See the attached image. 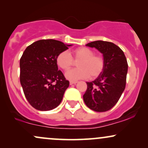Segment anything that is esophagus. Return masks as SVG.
I'll return each mask as SVG.
<instances>
[{
    "label": "esophagus",
    "instance_id": "34e87169",
    "mask_svg": "<svg viewBox=\"0 0 148 148\" xmlns=\"http://www.w3.org/2000/svg\"><path fill=\"white\" fill-rule=\"evenodd\" d=\"M76 83H77V81H69V84H70V85L76 84Z\"/></svg>",
    "mask_w": 148,
    "mask_h": 148
}]
</instances>
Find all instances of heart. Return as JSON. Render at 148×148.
<instances>
[{
  "label": "heart",
  "mask_w": 148,
  "mask_h": 148,
  "mask_svg": "<svg viewBox=\"0 0 148 148\" xmlns=\"http://www.w3.org/2000/svg\"><path fill=\"white\" fill-rule=\"evenodd\" d=\"M73 58L78 62V68L71 69L66 73V77L69 80L90 79L99 76L103 72L105 60L102 56L95 54V51L88 47H79L72 51ZM68 52L64 51L57 56L58 65L64 71L69 70L74 64V60Z\"/></svg>",
  "instance_id": "heart-1"
}]
</instances>
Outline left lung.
Returning <instances> with one entry per match:
<instances>
[{
	"instance_id": "1",
	"label": "left lung",
	"mask_w": 148,
	"mask_h": 148,
	"mask_svg": "<svg viewBox=\"0 0 148 148\" xmlns=\"http://www.w3.org/2000/svg\"><path fill=\"white\" fill-rule=\"evenodd\" d=\"M86 46L95 47L103 53L105 66L97 79L86 83L84 102L95 111H107L116 104L125 88L128 69L127 58L123 50L112 42L98 40Z\"/></svg>"
}]
</instances>
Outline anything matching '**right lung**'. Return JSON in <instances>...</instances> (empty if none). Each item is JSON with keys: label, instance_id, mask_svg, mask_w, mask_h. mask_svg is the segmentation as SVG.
<instances>
[{"label": "right lung", "instance_id": "obj_1", "mask_svg": "<svg viewBox=\"0 0 148 148\" xmlns=\"http://www.w3.org/2000/svg\"><path fill=\"white\" fill-rule=\"evenodd\" d=\"M55 40H41L28 46L20 59V82L25 98L35 109L50 111L60 104L69 82L56 62L68 49Z\"/></svg>", "mask_w": 148, "mask_h": 148}]
</instances>
